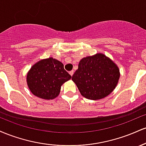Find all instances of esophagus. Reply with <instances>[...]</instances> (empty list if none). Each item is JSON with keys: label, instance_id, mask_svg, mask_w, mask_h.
Returning a JSON list of instances; mask_svg holds the SVG:
<instances>
[{"label": "esophagus", "instance_id": "esophagus-1", "mask_svg": "<svg viewBox=\"0 0 146 146\" xmlns=\"http://www.w3.org/2000/svg\"><path fill=\"white\" fill-rule=\"evenodd\" d=\"M73 73H74V72H73V71H69V74L71 75V76H72V75H73Z\"/></svg>", "mask_w": 146, "mask_h": 146}]
</instances>
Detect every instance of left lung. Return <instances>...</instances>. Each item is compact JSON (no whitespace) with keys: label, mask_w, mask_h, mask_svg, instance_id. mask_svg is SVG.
<instances>
[{"label":"left lung","mask_w":146,"mask_h":146,"mask_svg":"<svg viewBox=\"0 0 146 146\" xmlns=\"http://www.w3.org/2000/svg\"><path fill=\"white\" fill-rule=\"evenodd\" d=\"M119 77V68L116 64L105 54L98 53L80 60L72 80L83 97L98 100L115 90Z\"/></svg>","instance_id":"1"}]
</instances>
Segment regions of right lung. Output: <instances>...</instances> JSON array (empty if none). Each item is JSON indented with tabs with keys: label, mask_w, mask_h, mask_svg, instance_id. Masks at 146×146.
Here are the masks:
<instances>
[{
	"label": "right lung",
	"mask_w": 146,
	"mask_h": 146,
	"mask_svg": "<svg viewBox=\"0 0 146 146\" xmlns=\"http://www.w3.org/2000/svg\"><path fill=\"white\" fill-rule=\"evenodd\" d=\"M71 78L61 62L48 58L31 66L27 74V84L33 95L49 100L59 95L62 85Z\"/></svg>",
	"instance_id": "add662e5"
}]
</instances>
